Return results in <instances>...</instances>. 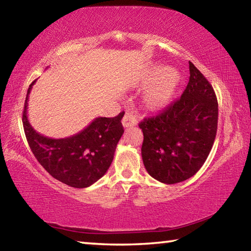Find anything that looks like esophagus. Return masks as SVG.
<instances>
[{"mask_svg": "<svg viewBox=\"0 0 251 251\" xmlns=\"http://www.w3.org/2000/svg\"><path fill=\"white\" fill-rule=\"evenodd\" d=\"M122 123H123V126L127 128V127H131V126H135L136 124H137V120H136L134 114L127 112V113H125L124 117H123Z\"/></svg>", "mask_w": 251, "mask_h": 251, "instance_id": "34e87169", "label": "esophagus"}]
</instances>
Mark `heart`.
Returning a JSON list of instances; mask_svg holds the SVG:
<instances>
[{"label": "heart", "mask_w": 251, "mask_h": 251, "mask_svg": "<svg viewBox=\"0 0 251 251\" xmlns=\"http://www.w3.org/2000/svg\"><path fill=\"white\" fill-rule=\"evenodd\" d=\"M147 79L144 76L143 82ZM179 83V74L172 66H164L159 69L150 79L144 88L143 103L150 110H159L167 106L175 95Z\"/></svg>", "instance_id": "heart-1"}]
</instances>
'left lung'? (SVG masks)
Here are the masks:
<instances>
[{"label":"left lung","instance_id":"8db88e82","mask_svg":"<svg viewBox=\"0 0 251 251\" xmlns=\"http://www.w3.org/2000/svg\"><path fill=\"white\" fill-rule=\"evenodd\" d=\"M189 74L179 100L139 123L146 171L167 185L188 179L201 168L217 133L218 103L214 88L192 62Z\"/></svg>","mask_w":251,"mask_h":251}]
</instances>
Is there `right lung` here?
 Returning <instances> with one entry per match:
<instances>
[{"label": "right lung", "mask_w": 251, "mask_h": 251, "mask_svg": "<svg viewBox=\"0 0 251 251\" xmlns=\"http://www.w3.org/2000/svg\"><path fill=\"white\" fill-rule=\"evenodd\" d=\"M29 85L23 110V127L27 143L37 161L55 179L74 188H86L105 175L124 128V112L115 117H97L86 128L71 137L54 139L33 128L27 118Z\"/></svg>", "instance_id": "1"}]
</instances>
